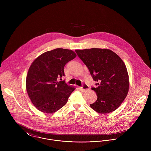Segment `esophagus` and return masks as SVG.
Returning a JSON list of instances; mask_svg holds the SVG:
<instances>
[{"label": "esophagus", "mask_w": 151, "mask_h": 151, "mask_svg": "<svg viewBox=\"0 0 151 151\" xmlns=\"http://www.w3.org/2000/svg\"><path fill=\"white\" fill-rule=\"evenodd\" d=\"M89 89V86H88L86 84H84L83 86L81 88V90L82 91H86V90Z\"/></svg>", "instance_id": "esophagus-1"}]
</instances>
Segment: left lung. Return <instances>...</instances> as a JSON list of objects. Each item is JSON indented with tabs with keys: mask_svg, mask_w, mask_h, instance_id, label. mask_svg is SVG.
Listing matches in <instances>:
<instances>
[{
	"mask_svg": "<svg viewBox=\"0 0 151 151\" xmlns=\"http://www.w3.org/2000/svg\"><path fill=\"white\" fill-rule=\"evenodd\" d=\"M78 57L88 67L96 88L97 95L91 108L99 113L106 114L119 108L126 98L129 89V77L122 59L109 49H76Z\"/></svg>",
	"mask_w": 151,
	"mask_h": 151,
	"instance_id": "left-lung-1",
	"label": "left lung"
}]
</instances>
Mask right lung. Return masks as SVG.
Wrapping results in <instances>:
<instances>
[{
  "instance_id": "add662e5",
  "label": "right lung",
  "mask_w": 151,
  "mask_h": 151,
  "mask_svg": "<svg viewBox=\"0 0 151 151\" xmlns=\"http://www.w3.org/2000/svg\"><path fill=\"white\" fill-rule=\"evenodd\" d=\"M77 56L69 49L57 48L37 57L26 77V89L34 106L45 113H53L64 106L76 88L58 81L65 76L64 67Z\"/></svg>"
}]
</instances>
